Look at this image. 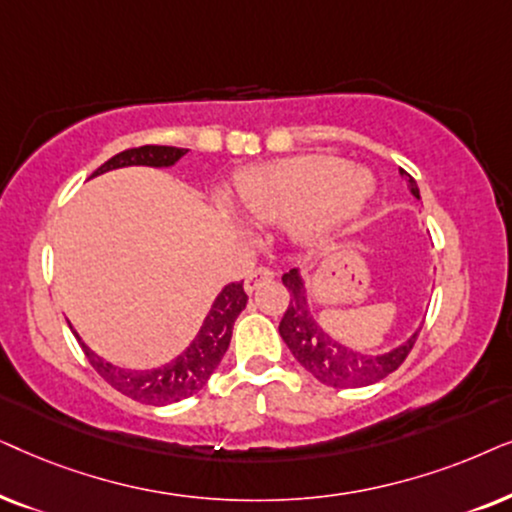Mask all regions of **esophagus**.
<instances>
[{
  "mask_svg": "<svg viewBox=\"0 0 512 512\" xmlns=\"http://www.w3.org/2000/svg\"><path fill=\"white\" fill-rule=\"evenodd\" d=\"M271 278H274V271L267 269V267H257V269H252L250 274L245 276V292H248V295H252V292H255L257 288H260L262 283L271 281Z\"/></svg>",
  "mask_w": 512,
  "mask_h": 512,
  "instance_id": "1",
  "label": "esophagus"
}]
</instances>
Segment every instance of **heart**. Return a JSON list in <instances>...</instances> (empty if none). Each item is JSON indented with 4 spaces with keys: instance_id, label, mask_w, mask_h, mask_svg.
I'll use <instances>...</instances> for the list:
<instances>
[{
    "instance_id": "heart-1",
    "label": "heart",
    "mask_w": 512,
    "mask_h": 512,
    "mask_svg": "<svg viewBox=\"0 0 512 512\" xmlns=\"http://www.w3.org/2000/svg\"><path fill=\"white\" fill-rule=\"evenodd\" d=\"M374 175L325 154L252 166L236 175L234 201L255 224L295 220L302 236L323 241L356 222L372 201Z\"/></svg>"
}]
</instances>
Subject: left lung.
<instances>
[{
	"label": "left lung",
	"instance_id": "8db88e82",
	"mask_svg": "<svg viewBox=\"0 0 512 512\" xmlns=\"http://www.w3.org/2000/svg\"><path fill=\"white\" fill-rule=\"evenodd\" d=\"M400 175L407 180V187L414 199H421L417 182L405 170ZM283 285L290 292V304L285 309V316L278 325L283 342L288 344L292 356L297 363L304 367L311 377H316L320 384L332 388H358L377 384L384 377H388L393 370H398L412 351L414 342L421 327L412 332L405 342L388 351H363L356 344L339 342L335 335L323 330L313 316L311 302H309V288H306L304 274L299 269H290L283 274Z\"/></svg>",
	"mask_w": 512,
	"mask_h": 512
}]
</instances>
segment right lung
Segmentation results:
<instances>
[{"mask_svg":"<svg viewBox=\"0 0 512 512\" xmlns=\"http://www.w3.org/2000/svg\"><path fill=\"white\" fill-rule=\"evenodd\" d=\"M187 152L189 149L166 145H145L126 149V152L112 156V159L102 163L91 177L128 166L170 168ZM245 304H248V295H245L243 283L224 285L187 349L177 353V356L173 360H168L166 365L152 367V370H128V367L109 363V360L100 358L98 353L88 349V344H84L79 332L74 330L72 325L70 327L74 337L79 339L86 358L91 360V365L95 367V372H98L109 386H114L119 393L128 395V398L138 400V403L159 407L180 403V400L199 393L201 388L208 384L210 374L217 370V365H220V360L229 349L234 320L238 318V313L245 309Z\"/></svg>","mask_w":512,"mask_h":512,"instance_id":"right-lung-1","label":"right lung"}]
</instances>
